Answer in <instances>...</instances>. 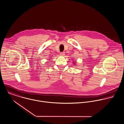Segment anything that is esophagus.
<instances>
[{
  "label": "esophagus",
  "mask_w": 124,
  "mask_h": 124,
  "mask_svg": "<svg viewBox=\"0 0 124 124\" xmlns=\"http://www.w3.org/2000/svg\"><path fill=\"white\" fill-rule=\"evenodd\" d=\"M60 55H61V56H64V55H65V52H61L60 53Z\"/></svg>",
  "instance_id": "1"
}]
</instances>
